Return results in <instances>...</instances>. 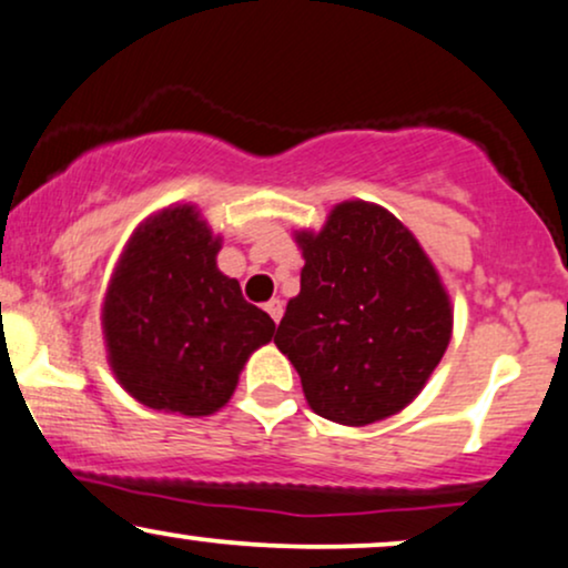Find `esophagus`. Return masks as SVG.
Masks as SVG:
<instances>
[{
  "instance_id": "1",
  "label": "esophagus",
  "mask_w": 568,
  "mask_h": 568,
  "mask_svg": "<svg viewBox=\"0 0 568 568\" xmlns=\"http://www.w3.org/2000/svg\"><path fill=\"white\" fill-rule=\"evenodd\" d=\"M265 313H268V316L273 318V324H278V321H282V316H284V303L278 297L268 300V303H265Z\"/></svg>"
}]
</instances>
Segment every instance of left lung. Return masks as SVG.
Masks as SVG:
<instances>
[{"label":"left lung","instance_id":"left-lung-1","mask_svg":"<svg viewBox=\"0 0 568 568\" xmlns=\"http://www.w3.org/2000/svg\"><path fill=\"white\" fill-rule=\"evenodd\" d=\"M300 295L276 328L313 413L368 426L410 405L453 337L443 278L403 221L374 202L334 205L321 231H295Z\"/></svg>","mask_w":568,"mask_h":568}]
</instances>
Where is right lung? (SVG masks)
<instances>
[{
  "label": "right lung",
  "mask_w": 568,
  "mask_h": 568,
  "mask_svg": "<svg viewBox=\"0 0 568 568\" xmlns=\"http://www.w3.org/2000/svg\"><path fill=\"white\" fill-rule=\"evenodd\" d=\"M221 234L194 205H168L136 226L102 303L115 379L152 410L210 416L231 400L273 318L219 271Z\"/></svg>",
  "instance_id": "obj_1"
}]
</instances>
